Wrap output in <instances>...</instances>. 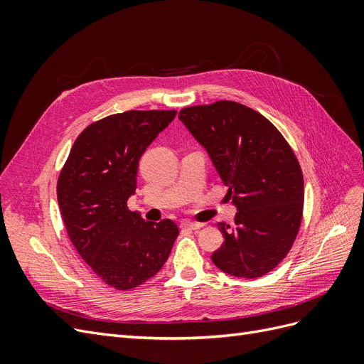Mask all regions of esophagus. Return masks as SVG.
I'll use <instances>...</instances> for the list:
<instances>
[{"label": "esophagus", "mask_w": 364, "mask_h": 364, "mask_svg": "<svg viewBox=\"0 0 364 364\" xmlns=\"http://www.w3.org/2000/svg\"><path fill=\"white\" fill-rule=\"evenodd\" d=\"M181 228L182 229H200L203 228V223H199V222H190V220H183V222L181 223Z\"/></svg>", "instance_id": "obj_1"}]
</instances>
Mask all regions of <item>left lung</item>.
Returning <instances> with one entry per match:
<instances>
[{
  "mask_svg": "<svg viewBox=\"0 0 364 364\" xmlns=\"http://www.w3.org/2000/svg\"><path fill=\"white\" fill-rule=\"evenodd\" d=\"M179 118L206 149L238 209L234 228L218 223L225 241L213 262L238 278L262 277L285 258L299 232V161L266 117L237 102L183 107Z\"/></svg>",
  "mask_w": 364,
  "mask_h": 364,
  "instance_id": "left-lung-1",
  "label": "left lung"
}]
</instances>
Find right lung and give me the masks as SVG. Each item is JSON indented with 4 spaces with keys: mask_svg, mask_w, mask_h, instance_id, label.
<instances>
[{
    "mask_svg": "<svg viewBox=\"0 0 364 364\" xmlns=\"http://www.w3.org/2000/svg\"><path fill=\"white\" fill-rule=\"evenodd\" d=\"M176 111H127L94 121L77 136L58 179V202L73 246L105 284L130 290L170 257L179 228L144 222L127 208L138 162Z\"/></svg>",
    "mask_w": 364,
    "mask_h": 364,
    "instance_id": "obj_1",
    "label": "right lung"
}]
</instances>
